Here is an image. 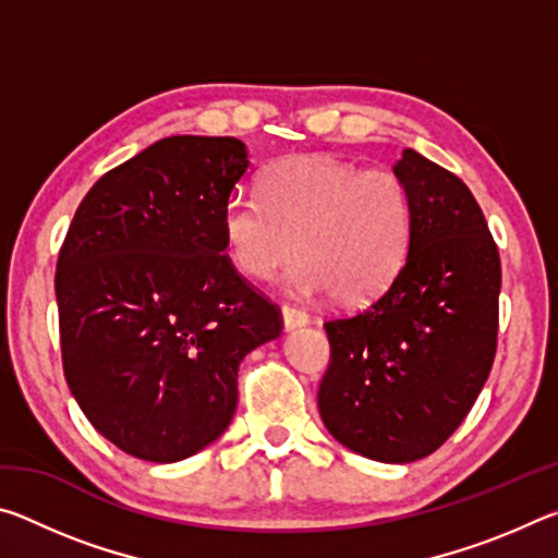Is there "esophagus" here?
<instances>
[{
    "label": "esophagus",
    "mask_w": 558,
    "mask_h": 558,
    "mask_svg": "<svg viewBox=\"0 0 558 558\" xmlns=\"http://www.w3.org/2000/svg\"><path fill=\"white\" fill-rule=\"evenodd\" d=\"M282 323H286V329H298L310 323V315L298 305H282Z\"/></svg>",
    "instance_id": "obj_1"
}]
</instances>
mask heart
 <instances>
[{
  "instance_id": "1",
  "label": "heart",
  "mask_w": 558,
  "mask_h": 558,
  "mask_svg": "<svg viewBox=\"0 0 558 558\" xmlns=\"http://www.w3.org/2000/svg\"><path fill=\"white\" fill-rule=\"evenodd\" d=\"M226 251L243 276L268 280L298 256L302 295L362 305L399 276L413 239V196L389 167L329 155L278 159L258 192H235L221 216Z\"/></svg>"
}]
</instances>
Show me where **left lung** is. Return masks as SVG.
<instances>
[{
  "label": "left lung",
  "instance_id": "left-lung-1",
  "mask_svg": "<svg viewBox=\"0 0 558 558\" xmlns=\"http://www.w3.org/2000/svg\"><path fill=\"white\" fill-rule=\"evenodd\" d=\"M413 196L403 268L369 305L325 323L317 391L327 430L349 450L413 462L446 442L483 391L497 352L502 266L485 214L460 177L403 149Z\"/></svg>",
  "mask_w": 558,
  "mask_h": 558
}]
</instances>
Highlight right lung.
Returning a JSON list of instances; mask_svg holds the SVG:
<instances>
[{
  "instance_id": "obj_1",
  "label": "right lung",
  "mask_w": 558,
  "mask_h": 558,
  "mask_svg": "<svg viewBox=\"0 0 558 558\" xmlns=\"http://www.w3.org/2000/svg\"><path fill=\"white\" fill-rule=\"evenodd\" d=\"M235 137H165L102 174L56 263L61 359L81 411L128 456L177 462L229 428L239 366L280 307L226 256Z\"/></svg>"
}]
</instances>
